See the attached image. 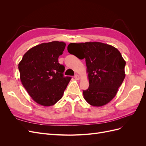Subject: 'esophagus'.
I'll return each instance as SVG.
<instances>
[{
	"label": "esophagus",
	"mask_w": 146,
	"mask_h": 146,
	"mask_svg": "<svg viewBox=\"0 0 146 146\" xmlns=\"http://www.w3.org/2000/svg\"><path fill=\"white\" fill-rule=\"evenodd\" d=\"M74 78H76V80H79V79H80V76H79L78 74H76V75H75V76H74Z\"/></svg>",
	"instance_id": "obj_1"
}]
</instances>
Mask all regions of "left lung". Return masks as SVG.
Listing matches in <instances>:
<instances>
[{
  "instance_id": "1",
  "label": "left lung",
  "mask_w": 146,
  "mask_h": 146,
  "mask_svg": "<svg viewBox=\"0 0 146 146\" xmlns=\"http://www.w3.org/2000/svg\"><path fill=\"white\" fill-rule=\"evenodd\" d=\"M70 54L85 58L89 88L83 91L85 100L93 107L109 103L125 77V61L116 48L100 42L70 43Z\"/></svg>"
}]
</instances>
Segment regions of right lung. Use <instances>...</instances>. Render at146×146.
Instances as JSON below:
<instances>
[{"instance_id":"right-lung-1","label":"right lung","mask_w":146,"mask_h":146,"mask_svg":"<svg viewBox=\"0 0 146 146\" xmlns=\"http://www.w3.org/2000/svg\"><path fill=\"white\" fill-rule=\"evenodd\" d=\"M66 43H42L29 49L18 64L20 79L32 99L39 105H55L63 95L71 77L63 76L65 68L58 63Z\"/></svg>"}]
</instances>
